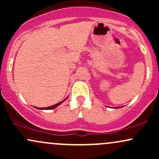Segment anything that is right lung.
Returning <instances> with one entry per match:
<instances>
[{
  "label": "right lung",
  "instance_id": "obj_1",
  "mask_svg": "<svg viewBox=\"0 0 159 159\" xmlns=\"http://www.w3.org/2000/svg\"><path fill=\"white\" fill-rule=\"evenodd\" d=\"M67 98H68V97H67V98H66L64 100H63V101L61 102H59V103L56 104V105H52V106H50V107H36V108H37V109H40V110H52V109H54V108H55V107H57L58 105H61V103H63V102H64L66 99H67Z\"/></svg>",
  "mask_w": 159,
  "mask_h": 159
}]
</instances>
